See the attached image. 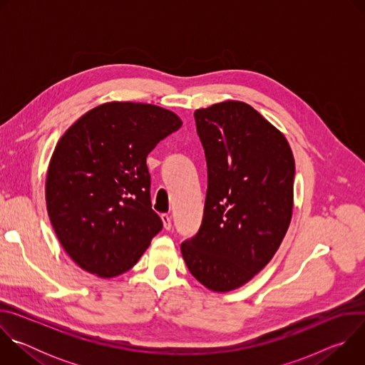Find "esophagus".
I'll return each mask as SVG.
<instances>
[{
	"label": "esophagus",
	"mask_w": 365,
	"mask_h": 365,
	"mask_svg": "<svg viewBox=\"0 0 365 365\" xmlns=\"http://www.w3.org/2000/svg\"><path fill=\"white\" fill-rule=\"evenodd\" d=\"M162 221H163V227H165L166 230H172V218H170V215L163 214V215H162Z\"/></svg>",
	"instance_id": "obj_1"
}]
</instances>
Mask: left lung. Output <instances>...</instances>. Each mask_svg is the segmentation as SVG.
<instances>
[{"mask_svg":"<svg viewBox=\"0 0 365 365\" xmlns=\"http://www.w3.org/2000/svg\"><path fill=\"white\" fill-rule=\"evenodd\" d=\"M207 190L199 232L180 245L192 276L218 293L262 272L292 221L294 158L284 134L242 101L195 111Z\"/></svg>","mask_w":365,"mask_h":365,"instance_id":"obj_1","label":"left lung"}]
</instances>
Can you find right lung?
<instances>
[{"label": "right lung", "mask_w": 365, "mask_h": 365, "mask_svg": "<svg viewBox=\"0 0 365 365\" xmlns=\"http://www.w3.org/2000/svg\"><path fill=\"white\" fill-rule=\"evenodd\" d=\"M182 120L153 103L111 101L61 137L47 169L46 206L62 247L85 272H128L162 230L145 159Z\"/></svg>", "instance_id": "1"}]
</instances>
